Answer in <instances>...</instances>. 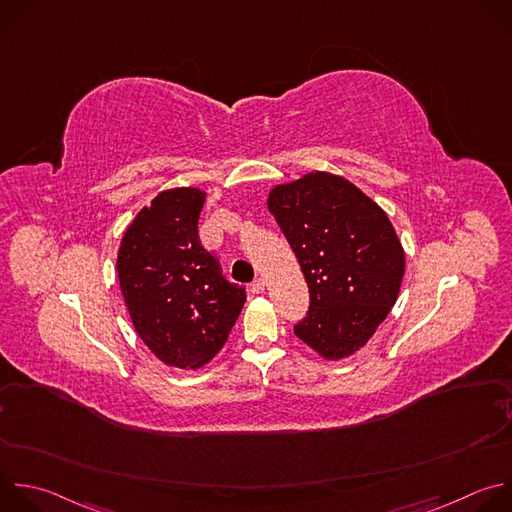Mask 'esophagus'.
Instances as JSON below:
<instances>
[{
  "label": "esophagus",
  "mask_w": 512,
  "mask_h": 512,
  "mask_svg": "<svg viewBox=\"0 0 512 512\" xmlns=\"http://www.w3.org/2000/svg\"><path fill=\"white\" fill-rule=\"evenodd\" d=\"M265 287H267V281H265L263 277H259V279H255V281H253L251 291H253V293H263V291H265Z\"/></svg>",
  "instance_id": "obj_1"
}]
</instances>
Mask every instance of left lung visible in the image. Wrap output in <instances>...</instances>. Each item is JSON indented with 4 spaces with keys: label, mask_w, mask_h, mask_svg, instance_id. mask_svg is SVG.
I'll use <instances>...</instances> for the list:
<instances>
[{
    "label": "left lung",
    "mask_w": 512,
    "mask_h": 512,
    "mask_svg": "<svg viewBox=\"0 0 512 512\" xmlns=\"http://www.w3.org/2000/svg\"><path fill=\"white\" fill-rule=\"evenodd\" d=\"M267 209L309 287L295 335L323 360L354 356L400 293L406 257L392 221L354 183L323 170L275 185Z\"/></svg>",
    "instance_id": "obj_1"
}]
</instances>
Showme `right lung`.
I'll use <instances>...</instances> for the list:
<instances>
[{"instance_id":"1","label":"right lung","mask_w":512,"mask_h":512,"mask_svg":"<svg viewBox=\"0 0 512 512\" xmlns=\"http://www.w3.org/2000/svg\"><path fill=\"white\" fill-rule=\"evenodd\" d=\"M207 193L160 191L126 227L116 273L132 325L166 366L199 370L225 346L243 303V287L221 277L199 243Z\"/></svg>"}]
</instances>
